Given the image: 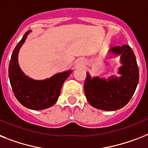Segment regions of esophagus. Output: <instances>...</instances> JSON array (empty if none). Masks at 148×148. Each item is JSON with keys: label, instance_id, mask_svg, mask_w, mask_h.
I'll list each match as a JSON object with an SVG mask.
<instances>
[{"label": "esophagus", "instance_id": "1", "mask_svg": "<svg viewBox=\"0 0 148 148\" xmlns=\"http://www.w3.org/2000/svg\"><path fill=\"white\" fill-rule=\"evenodd\" d=\"M78 63H80V62H78Z\"/></svg>", "mask_w": 148, "mask_h": 148}]
</instances>
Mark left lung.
Returning a JSON list of instances; mask_svg holds the SVG:
<instances>
[{
	"instance_id": "left-lung-1",
	"label": "left lung",
	"mask_w": 148,
	"mask_h": 148,
	"mask_svg": "<svg viewBox=\"0 0 148 148\" xmlns=\"http://www.w3.org/2000/svg\"><path fill=\"white\" fill-rule=\"evenodd\" d=\"M110 52L120 55L123 66L119 68V78L108 80L91 76L87 73L84 84L85 97L92 107L112 111L119 110L129 103L135 93L139 79V70L135 53L129 45L116 46Z\"/></svg>"
}]
</instances>
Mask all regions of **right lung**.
<instances>
[{
  "mask_svg": "<svg viewBox=\"0 0 148 148\" xmlns=\"http://www.w3.org/2000/svg\"><path fill=\"white\" fill-rule=\"evenodd\" d=\"M29 32L30 30L25 33L13 50L8 73L11 87L19 103L29 109L40 110L47 109L57 102L62 85L72 71L57 73L50 79L42 81L34 80L24 75L19 66L17 57L19 49Z\"/></svg>",
  "mask_w": 148,
  "mask_h": 148,
  "instance_id": "right-lung-1",
  "label": "right lung"
}]
</instances>
